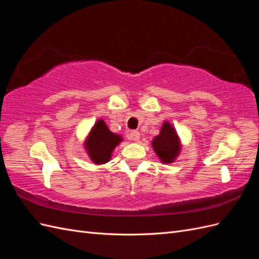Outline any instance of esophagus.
<instances>
[{"mask_svg": "<svg viewBox=\"0 0 259 259\" xmlns=\"http://www.w3.org/2000/svg\"><path fill=\"white\" fill-rule=\"evenodd\" d=\"M140 138V133L138 131H132L130 133V139L133 140V142H138Z\"/></svg>", "mask_w": 259, "mask_h": 259, "instance_id": "1", "label": "esophagus"}]
</instances>
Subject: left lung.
Returning <instances> with one entry per match:
<instances>
[{
  "instance_id": "left-lung-1",
  "label": "left lung",
  "mask_w": 259,
  "mask_h": 259,
  "mask_svg": "<svg viewBox=\"0 0 259 259\" xmlns=\"http://www.w3.org/2000/svg\"><path fill=\"white\" fill-rule=\"evenodd\" d=\"M152 148L162 163H173L178 156L182 145L175 128L169 122L163 123L160 134L152 140Z\"/></svg>"
}]
</instances>
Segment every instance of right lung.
Returning <instances> with one entry per match:
<instances>
[{
    "instance_id": "obj_1",
    "label": "right lung",
    "mask_w": 259,
    "mask_h": 259,
    "mask_svg": "<svg viewBox=\"0 0 259 259\" xmlns=\"http://www.w3.org/2000/svg\"><path fill=\"white\" fill-rule=\"evenodd\" d=\"M122 142V136L114 134L100 119L92 127L85 140V149L90 159L95 164H105L110 161L113 149Z\"/></svg>"
}]
</instances>
